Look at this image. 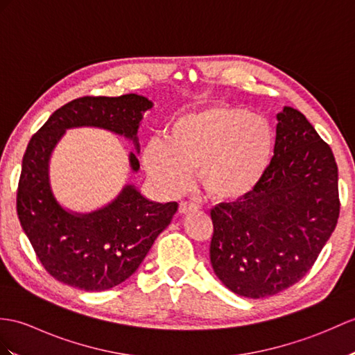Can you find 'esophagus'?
Segmentation results:
<instances>
[{"label":"esophagus","mask_w":355,"mask_h":355,"mask_svg":"<svg viewBox=\"0 0 355 355\" xmlns=\"http://www.w3.org/2000/svg\"><path fill=\"white\" fill-rule=\"evenodd\" d=\"M196 210H198V205L193 204V202H187V201H181V202H180L178 211L181 213V215H187V213L196 211Z\"/></svg>","instance_id":"obj_1"}]
</instances>
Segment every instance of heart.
Wrapping results in <instances>:
<instances>
[{
	"instance_id": "1",
	"label": "heart",
	"mask_w": 355,
	"mask_h": 355,
	"mask_svg": "<svg viewBox=\"0 0 355 355\" xmlns=\"http://www.w3.org/2000/svg\"><path fill=\"white\" fill-rule=\"evenodd\" d=\"M142 153L146 174L162 191L180 192L196 166L198 183L216 201L248 196L265 177L275 136L266 118L236 104H210L172 118Z\"/></svg>"
}]
</instances>
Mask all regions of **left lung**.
<instances>
[{
    "label": "left lung",
    "mask_w": 355,
    "mask_h": 355,
    "mask_svg": "<svg viewBox=\"0 0 355 355\" xmlns=\"http://www.w3.org/2000/svg\"><path fill=\"white\" fill-rule=\"evenodd\" d=\"M274 157L260 184L210 211V261L230 291L265 298L298 283L334 232L340 201L331 148L301 112L277 114Z\"/></svg>",
    "instance_id": "left-lung-1"
}]
</instances>
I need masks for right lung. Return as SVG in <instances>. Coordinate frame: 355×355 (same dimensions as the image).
Returning a JSON list of instances; mask_svg holds the SVG:
<instances>
[{
	"label": "right lung",
	"instance_id": "add662e5",
	"mask_svg": "<svg viewBox=\"0 0 355 355\" xmlns=\"http://www.w3.org/2000/svg\"><path fill=\"white\" fill-rule=\"evenodd\" d=\"M153 103L145 96H83L55 110L30 139L22 159L16 211L39 261L57 282L87 292H100L135 274L178 209L177 202L146 200L135 186H125L105 207L72 213L55 201L48 164L64 131L98 127L133 140ZM130 166L139 169L136 154Z\"/></svg>",
	"mask_w": 355,
	"mask_h": 355
}]
</instances>
